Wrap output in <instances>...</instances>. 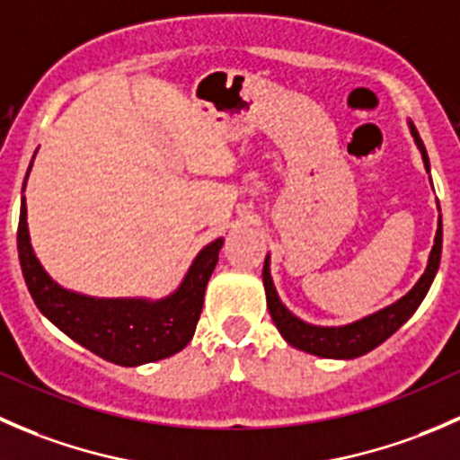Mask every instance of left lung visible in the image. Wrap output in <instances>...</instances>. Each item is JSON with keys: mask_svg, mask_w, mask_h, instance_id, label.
Here are the masks:
<instances>
[{"mask_svg": "<svg viewBox=\"0 0 460 460\" xmlns=\"http://www.w3.org/2000/svg\"><path fill=\"white\" fill-rule=\"evenodd\" d=\"M407 124H410L411 137H414L416 146H419L420 151V157H423L425 171L429 173V157L423 146V140L419 137V131L414 128V124L411 122ZM440 252H443V222H440V216H438V229H436V235H434V247H431L428 267H425L423 276L419 278V282H416V285L411 287L402 298H398L396 303L387 305V307L378 309V312L369 314V316L354 320V323L349 324H341V327H320V324L305 323L303 318L291 314L289 309L282 305L280 296H278L276 291V285H273L271 258H269L267 253V258H264V267H262V282H264V294H267L269 314H271L273 324L278 327L280 336L285 338L291 347H296V349L320 356V358H338V360L358 358V356H365L367 351L376 349L380 342L387 341L396 329H401L407 320L414 316L419 305L423 303V298L428 296L431 282H434L436 278V271H438Z\"/></svg>", "mask_w": 460, "mask_h": 460, "instance_id": "8db88e82", "label": "left lung"}]
</instances>
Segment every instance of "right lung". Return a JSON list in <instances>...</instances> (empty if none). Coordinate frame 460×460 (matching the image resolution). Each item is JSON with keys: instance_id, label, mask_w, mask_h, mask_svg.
Here are the masks:
<instances>
[{"instance_id": "1", "label": "right lung", "mask_w": 460, "mask_h": 460, "mask_svg": "<svg viewBox=\"0 0 460 460\" xmlns=\"http://www.w3.org/2000/svg\"><path fill=\"white\" fill-rule=\"evenodd\" d=\"M222 244L225 238H217L200 249L178 289L164 298H95L64 289L46 273L32 252L26 198L22 196L17 252L37 309L68 338L100 358L122 367L169 358L191 342L200 320L204 289L216 269Z\"/></svg>"}]
</instances>
